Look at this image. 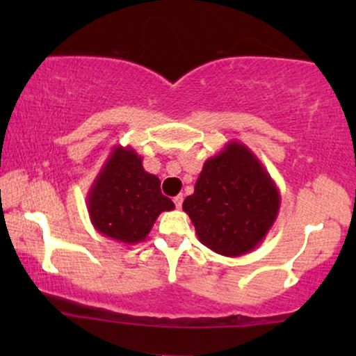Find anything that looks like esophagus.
<instances>
[{
  "instance_id": "34e87169",
  "label": "esophagus",
  "mask_w": 356,
  "mask_h": 356,
  "mask_svg": "<svg viewBox=\"0 0 356 356\" xmlns=\"http://www.w3.org/2000/svg\"><path fill=\"white\" fill-rule=\"evenodd\" d=\"M173 202H175V206H177L178 209H181V206H183V194H178V196H175L173 197Z\"/></svg>"
}]
</instances>
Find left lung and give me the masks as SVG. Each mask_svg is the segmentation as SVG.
I'll return each instance as SVG.
<instances>
[{
    "label": "left lung",
    "mask_w": 356,
    "mask_h": 356,
    "mask_svg": "<svg viewBox=\"0 0 356 356\" xmlns=\"http://www.w3.org/2000/svg\"><path fill=\"white\" fill-rule=\"evenodd\" d=\"M279 209L275 181L238 140L204 162L194 193L183 202L199 241L227 257L254 250L274 225Z\"/></svg>",
    "instance_id": "8db88e82"
}]
</instances>
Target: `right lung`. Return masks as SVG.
I'll use <instances>...</instances> for the list:
<instances>
[{
  "mask_svg": "<svg viewBox=\"0 0 356 356\" xmlns=\"http://www.w3.org/2000/svg\"><path fill=\"white\" fill-rule=\"evenodd\" d=\"M173 209L160 179L145 172L143 157L129 145H115L87 193L95 230L124 245L144 241L160 213Z\"/></svg>",
  "mask_w": 356,
  "mask_h": 356,
  "instance_id": "add662e5",
  "label": "right lung"
}]
</instances>
